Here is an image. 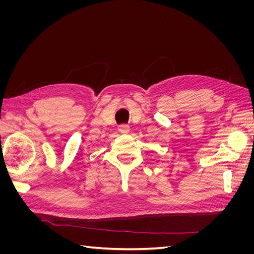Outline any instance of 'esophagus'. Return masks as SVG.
I'll return each instance as SVG.
<instances>
[{"label": "esophagus", "mask_w": 254, "mask_h": 254, "mask_svg": "<svg viewBox=\"0 0 254 254\" xmlns=\"http://www.w3.org/2000/svg\"><path fill=\"white\" fill-rule=\"evenodd\" d=\"M119 131L123 134H127L129 131H130V127L128 125H125L123 124L121 126H119Z\"/></svg>", "instance_id": "esophagus-1"}]
</instances>
